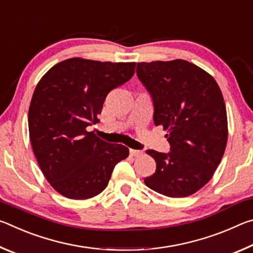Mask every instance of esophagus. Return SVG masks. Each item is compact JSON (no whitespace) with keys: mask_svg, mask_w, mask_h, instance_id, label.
I'll use <instances>...</instances> for the list:
<instances>
[{"mask_svg":"<svg viewBox=\"0 0 253 253\" xmlns=\"http://www.w3.org/2000/svg\"><path fill=\"white\" fill-rule=\"evenodd\" d=\"M129 153H130V155L134 157H139L143 155V151H139V149H130Z\"/></svg>","mask_w":253,"mask_h":253,"instance_id":"esophagus-1","label":"esophagus"}]
</instances>
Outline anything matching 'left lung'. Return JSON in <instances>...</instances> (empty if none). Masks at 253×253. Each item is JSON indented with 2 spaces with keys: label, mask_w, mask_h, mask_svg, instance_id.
I'll return each instance as SVG.
<instances>
[{
  "label": "left lung",
  "mask_w": 253,
  "mask_h": 253,
  "mask_svg": "<svg viewBox=\"0 0 253 253\" xmlns=\"http://www.w3.org/2000/svg\"><path fill=\"white\" fill-rule=\"evenodd\" d=\"M151 93L154 124L168 130L169 153L147 149L156 170L146 185L169 198H186L212 178L228 142V118L213 77L185 60L137 63Z\"/></svg>",
  "instance_id": "left-lung-1"
}]
</instances>
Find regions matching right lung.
I'll use <instances>...</instances> for the list:
<instances>
[{"label": "right lung", "instance_id": "obj_1", "mask_svg": "<svg viewBox=\"0 0 253 253\" xmlns=\"http://www.w3.org/2000/svg\"><path fill=\"white\" fill-rule=\"evenodd\" d=\"M135 62L67 59L38 83L29 108L30 142L42 173L68 199L87 200L108 185L114 168L129 155L122 144H110L87 127L113 89L135 74Z\"/></svg>", "mask_w": 253, "mask_h": 253}]
</instances>
